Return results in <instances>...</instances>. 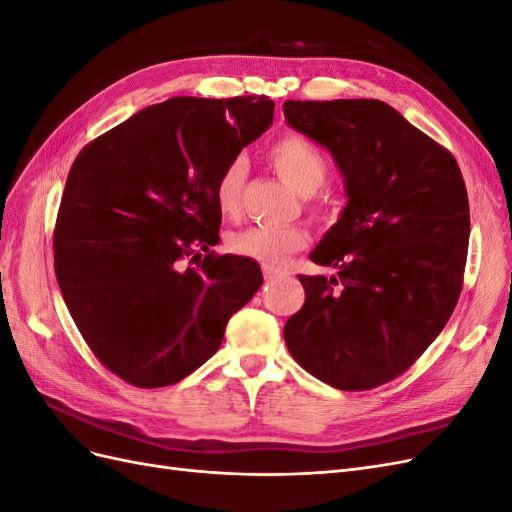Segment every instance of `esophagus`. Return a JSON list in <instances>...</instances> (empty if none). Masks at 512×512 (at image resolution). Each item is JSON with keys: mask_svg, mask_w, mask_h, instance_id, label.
Segmentation results:
<instances>
[{"mask_svg": "<svg viewBox=\"0 0 512 512\" xmlns=\"http://www.w3.org/2000/svg\"><path fill=\"white\" fill-rule=\"evenodd\" d=\"M262 273H265V280H273V277H277V275H282V271L280 269H275V267H262Z\"/></svg>", "mask_w": 512, "mask_h": 512, "instance_id": "1", "label": "esophagus"}]
</instances>
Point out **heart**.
I'll list each match as a JSON object with an SVG mask.
<instances>
[{"label": "heart", "instance_id": "heart-1", "mask_svg": "<svg viewBox=\"0 0 512 512\" xmlns=\"http://www.w3.org/2000/svg\"><path fill=\"white\" fill-rule=\"evenodd\" d=\"M269 160L290 188L299 194H314L329 177V160L309 143L307 138L288 134L275 141L269 149ZM247 164L241 156L232 158L215 181V203L224 215H237L241 207V192ZM309 243L301 226H252L228 237L232 254L252 258L267 267H282L290 254L303 250Z\"/></svg>", "mask_w": 512, "mask_h": 512}]
</instances>
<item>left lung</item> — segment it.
Here are the masks:
<instances>
[{
  "mask_svg": "<svg viewBox=\"0 0 512 512\" xmlns=\"http://www.w3.org/2000/svg\"><path fill=\"white\" fill-rule=\"evenodd\" d=\"M284 115L331 151L348 192L312 252L337 275H299L305 303L286 322V346L333 389H376L414 365L459 301L466 183L451 151L380 100H286Z\"/></svg>",
  "mask_w": 512,
  "mask_h": 512,
  "instance_id": "obj_1",
  "label": "left lung"
}]
</instances>
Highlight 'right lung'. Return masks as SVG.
Returning <instances> with one entry per match:
<instances>
[{"label":"right lung","mask_w":512,"mask_h":512,"mask_svg":"<svg viewBox=\"0 0 512 512\" xmlns=\"http://www.w3.org/2000/svg\"><path fill=\"white\" fill-rule=\"evenodd\" d=\"M275 102L170 98L87 143L53 232L55 275L96 359L138 389L190 376L262 284L252 258L215 254V181L265 132ZM206 256H202V252Z\"/></svg>","instance_id":"right-lung-1"}]
</instances>
